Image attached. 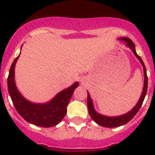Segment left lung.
Wrapping results in <instances>:
<instances>
[{"instance_id":"8db88e82","label":"left lung","mask_w":155,"mask_h":155,"mask_svg":"<svg viewBox=\"0 0 155 155\" xmlns=\"http://www.w3.org/2000/svg\"><path fill=\"white\" fill-rule=\"evenodd\" d=\"M121 41L126 42V46L130 47V49L132 50L135 56L137 57L139 61L142 63V65L143 66V70H144V87H143V90H142V96L140 97L139 101L137 103V104L134 106V108H133L132 110H130L129 113H125L124 115L118 116V117H107V116H104L100 114V113H97L94 109L93 107V104H92V99L90 97L89 93L87 92V108H88V113H89L90 117L92 118V120H94L95 122H97L98 125H101L103 127L106 128H114L118 127L120 125H125L126 123H128L134 117L137 113L139 111L141 106H142V103L144 101L145 97L147 95V87H148V78H147V69L145 67V64L143 63V61L141 58L138 54H137L136 51H135V46L134 43L133 42L131 39H130L129 38H120Z\"/></svg>"}]
</instances>
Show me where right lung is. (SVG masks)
I'll return each mask as SVG.
<instances>
[{
  "label": "right lung",
  "mask_w": 155,
  "mask_h": 155,
  "mask_svg": "<svg viewBox=\"0 0 155 155\" xmlns=\"http://www.w3.org/2000/svg\"><path fill=\"white\" fill-rule=\"evenodd\" d=\"M19 55L13 60L8 76V90L16 110L27 122L41 127H53L58 125L67 113V106L75 89L79 86L75 82L71 87L56 95L46 104H35L25 100L18 92L14 81V68Z\"/></svg>",
  "instance_id": "1"
}]
</instances>
